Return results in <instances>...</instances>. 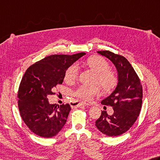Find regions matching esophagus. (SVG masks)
<instances>
[{"label": "esophagus", "mask_w": 160, "mask_h": 160, "mask_svg": "<svg viewBox=\"0 0 160 160\" xmlns=\"http://www.w3.org/2000/svg\"><path fill=\"white\" fill-rule=\"evenodd\" d=\"M82 105V106H89V104L85 103V102H79V101H72L71 103V107H73V108H78V107H80Z\"/></svg>", "instance_id": "obj_1"}]
</instances>
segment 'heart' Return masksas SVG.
Masks as SVG:
<instances>
[{"label": "heart", "instance_id": "b5f03b06", "mask_svg": "<svg viewBox=\"0 0 160 160\" xmlns=\"http://www.w3.org/2000/svg\"><path fill=\"white\" fill-rule=\"evenodd\" d=\"M87 66L92 71L97 72L96 82L99 84L103 89L108 90L112 89L117 82V76L114 72L109 69L108 62L100 56H93L89 57L86 62ZM79 68L76 63H72L66 69L64 79L68 83L75 82L78 76ZM73 96L81 100L89 101L95 96L101 94L99 86L80 85L73 92Z\"/></svg>", "mask_w": 160, "mask_h": 160}]
</instances>
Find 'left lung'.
I'll use <instances>...</instances> for the list:
<instances>
[{
    "instance_id": "left-lung-1",
    "label": "left lung",
    "mask_w": 160,
    "mask_h": 160,
    "mask_svg": "<svg viewBox=\"0 0 160 160\" xmlns=\"http://www.w3.org/2000/svg\"><path fill=\"white\" fill-rule=\"evenodd\" d=\"M97 52L114 63L118 83L112 94L101 101L103 105L112 106L114 112L109 115L106 111H101L95 125L104 134L117 136L129 130L137 120L142 106L143 89L138 75L125 57L108 50Z\"/></svg>"
}]
</instances>
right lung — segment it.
Listing matches in <instances>:
<instances>
[{
	"instance_id": "add662e5",
	"label": "right lung",
	"mask_w": 160,
	"mask_h": 160,
	"mask_svg": "<svg viewBox=\"0 0 160 160\" xmlns=\"http://www.w3.org/2000/svg\"><path fill=\"white\" fill-rule=\"evenodd\" d=\"M53 54L30 66L19 84L17 97L20 115L29 129L44 138L56 136L67 120L68 103L50 104L48 96L58 85H62L69 66L85 55Z\"/></svg>"
}]
</instances>
